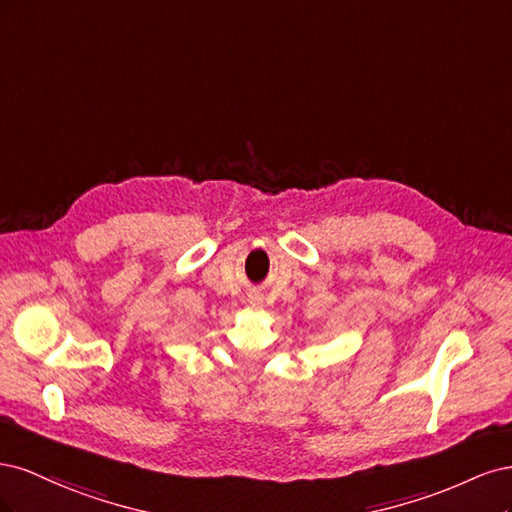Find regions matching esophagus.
<instances>
[{
    "label": "esophagus",
    "mask_w": 512,
    "mask_h": 512,
    "mask_svg": "<svg viewBox=\"0 0 512 512\" xmlns=\"http://www.w3.org/2000/svg\"><path fill=\"white\" fill-rule=\"evenodd\" d=\"M250 303H252L254 307H262V297H260V294H252V297H250Z\"/></svg>",
    "instance_id": "esophagus-1"
}]
</instances>
